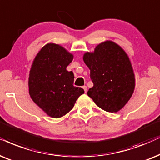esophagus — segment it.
<instances>
[{
  "mask_svg": "<svg viewBox=\"0 0 160 160\" xmlns=\"http://www.w3.org/2000/svg\"><path fill=\"white\" fill-rule=\"evenodd\" d=\"M82 88H83V90H84V91H85V93H86V92H87V91H88V88H87V86H82Z\"/></svg>",
  "mask_w": 160,
  "mask_h": 160,
  "instance_id": "1",
  "label": "esophagus"
}]
</instances>
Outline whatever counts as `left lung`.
Listing matches in <instances>:
<instances>
[{"mask_svg": "<svg viewBox=\"0 0 160 160\" xmlns=\"http://www.w3.org/2000/svg\"><path fill=\"white\" fill-rule=\"evenodd\" d=\"M83 61L90 69L93 86L88 96L98 107L116 112L124 107L134 92L135 79L129 58L118 44L106 41L87 52Z\"/></svg>", "mask_w": 160, "mask_h": 160, "instance_id": "obj_1", "label": "left lung"}]
</instances>
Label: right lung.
Returning a JSON list of instances; mask_svg holds the SVG:
<instances>
[{"label":"right lung","instance_id":"add662e5","mask_svg":"<svg viewBox=\"0 0 160 160\" xmlns=\"http://www.w3.org/2000/svg\"><path fill=\"white\" fill-rule=\"evenodd\" d=\"M72 60L73 55L63 47L50 43L41 49L32 63L29 94L52 118H60L69 112L84 93L82 88L73 86V72L67 70Z\"/></svg>","mask_w":160,"mask_h":160}]
</instances>
